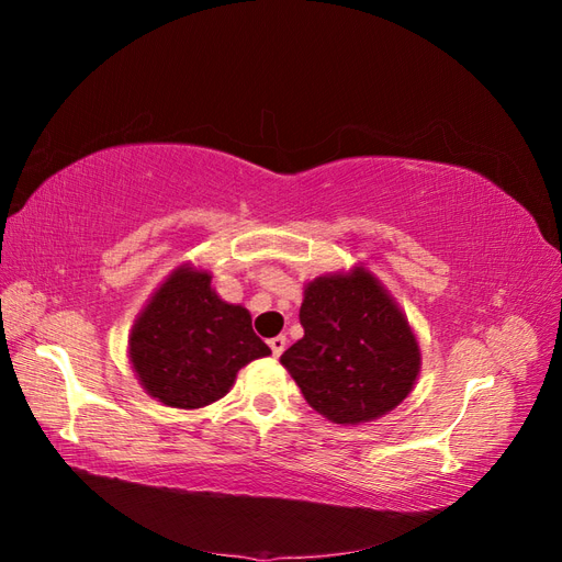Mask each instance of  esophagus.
I'll return each instance as SVG.
<instances>
[{
    "instance_id": "34e87169",
    "label": "esophagus",
    "mask_w": 562,
    "mask_h": 562,
    "mask_svg": "<svg viewBox=\"0 0 562 562\" xmlns=\"http://www.w3.org/2000/svg\"><path fill=\"white\" fill-rule=\"evenodd\" d=\"M285 345H288V339L283 335H277V337L269 339V347H271V353H274V356H281Z\"/></svg>"
}]
</instances>
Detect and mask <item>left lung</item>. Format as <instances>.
Instances as JSON below:
<instances>
[{"label": "left lung", "instance_id": "1", "mask_svg": "<svg viewBox=\"0 0 562 562\" xmlns=\"http://www.w3.org/2000/svg\"><path fill=\"white\" fill-rule=\"evenodd\" d=\"M304 337L283 368L314 411L335 424L378 419L407 398L422 353L405 314L363 267L304 285Z\"/></svg>", "mask_w": 562, "mask_h": 562}]
</instances>
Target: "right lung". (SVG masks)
<instances>
[{
  "mask_svg": "<svg viewBox=\"0 0 562 562\" xmlns=\"http://www.w3.org/2000/svg\"><path fill=\"white\" fill-rule=\"evenodd\" d=\"M206 269L180 265L149 297L128 337V359L143 389L168 407L211 405L236 372L271 349L252 333L241 304L220 300Z\"/></svg>",
  "mask_w": 562,
  "mask_h": 562,
  "instance_id": "obj_1",
  "label": "right lung"
}]
</instances>
